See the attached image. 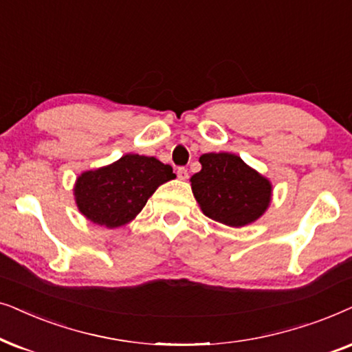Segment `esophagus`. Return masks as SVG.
Returning <instances> with one entry per match:
<instances>
[{
  "label": "esophagus",
  "instance_id": "obj_1",
  "mask_svg": "<svg viewBox=\"0 0 352 352\" xmlns=\"http://www.w3.org/2000/svg\"><path fill=\"white\" fill-rule=\"evenodd\" d=\"M177 177H179L180 180H186L188 179V170H186L185 167H179L177 168Z\"/></svg>",
  "mask_w": 352,
  "mask_h": 352
}]
</instances>
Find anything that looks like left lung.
Wrapping results in <instances>:
<instances>
[{
  "mask_svg": "<svg viewBox=\"0 0 352 352\" xmlns=\"http://www.w3.org/2000/svg\"><path fill=\"white\" fill-rule=\"evenodd\" d=\"M191 190L204 215L228 227H245L261 217L272 198L270 182L232 153H208Z\"/></svg>",
  "mask_w": 352,
  "mask_h": 352,
  "instance_id": "1",
  "label": "left lung"
}]
</instances>
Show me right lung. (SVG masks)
I'll use <instances>...</instances> for the list:
<instances>
[{
    "label": "right lung",
    "mask_w": 352,
    "mask_h": 352,
    "mask_svg": "<svg viewBox=\"0 0 352 352\" xmlns=\"http://www.w3.org/2000/svg\"><path fill=\"white\" fill-rule=\"evenodd\" d=\"M172 179V167L156 157L125 154L109 166L83 172L75 182V203L93 223L116 228L137 217L157 186Z\"/></svg>",
    "instance_id": "1"
}]
</instances>
